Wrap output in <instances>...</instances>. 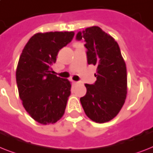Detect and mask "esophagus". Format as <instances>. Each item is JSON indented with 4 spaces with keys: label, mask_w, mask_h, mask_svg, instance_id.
Instances as JSON below:
<instances>
[{
    "label": "esophagus",
    "mask_w": 153,
    "mask_h": 153,
    "mask_svg": "<svg viewBox=\"0 0 153 153\" xmlns=\"http://www.w3.org/2000/svg\"><path fill=\"white\" fill-rule=\"evenodd\" d=\"M74 83L75 85H79V84H81V82H74Z\"/></svg>",
    "instance_id": "1"
}]
</instances>
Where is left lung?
Masks as SVG:
<instances>
[{
    "label": "left lung",
    "mask_w": 153,
    "mask_h": 153,
    "mask_svg": "<svg viewBox=\"0 0 153 153\" xmlns=\"http://www.w3.org/2000/svg\"><path fill=\"white\" fill-rule=\"evenodd\" d=\"M85 39L87 62L97 66V81L85 84L86 94L80 98L85 115L104 123L118 115L127 94L126 67L115 39L99 27H88L77 33V40Z\"/></svg>",
    "instance_id": "obj_1"
}]
</instances>
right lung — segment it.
Here are the masks:
<instances>
[{
  "label": "right lung",
  "instance_id": "obj_1",
  "mask_svg": "<svg viewBox=\"0 0 153 153\" xmlns=\"http://www.w3.org/2000/svg\"><path fill=\"white\" fill-rule=\"evenodd\" d=\"M74 33L47 32L32 36L25 45L16 69V83L23 105L41 124L55 123L64 115L71 85L53 74L57 54Z\"/></svg>",
  "mask_w": 153,
  "mask_h": 153
}]
</instances>
